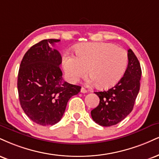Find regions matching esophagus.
Returning <instances> with one entry per match:
<instances>
[{
    "mask_svg": "<svg viewBox=\"0 0 159 159\" xmlns=\"http://www.w3.org/2000/svg\"><path fill=\"white\" fill-rule=\"evenodd\" d=\"M81 93H87V89H86L85 88H84V87H81Z\"/></svg>",
    "mask_w": 159,
    "mask_h": 159,
    "instance_id": "34e87169",
    "label": "esophagus"
}]
</instances>
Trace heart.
<instances>
[{"label": "heart", "instance_id": "b5f03b06", "mask_svg": "<svg viewBox=\"0 0 159 159\" xmlns=\"http://www.w3.org/2000/svg\"><path fill=\"white\" fill-rule=\"evenodd\" d=\"M76 55H66L63 66L68 80L76 82L87 73L89 82L101 89L113 87L123 78L128 64V55L124 49L104 42L79 44Z\"/></svg>", "mask_w": 159, "mask_h": 159}]
</instances>
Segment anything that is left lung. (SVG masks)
I'll return each instance as SVG.
<instances>
[{"instance_id": "1", "label": "left lung", "mask_w": 159, "mask_h": 159, "mask_svg": "<svg viewBox=\"0 0 159 159\" xmlns=\"http://www.w3.org/2000/svg\"><path fill=\"white\" fill-rule=\"evenodd\" d=\"M128 65L123 78L107 91L95 92L100 98L98 106L91 111L93 121L103 127L116 125L133 110L140 89L141 69L133 50L128 49Z\"/></svg>"}]
</instances>
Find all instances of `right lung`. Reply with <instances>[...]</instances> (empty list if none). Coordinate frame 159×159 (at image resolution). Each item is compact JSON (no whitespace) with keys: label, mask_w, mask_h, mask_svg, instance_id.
Wrapping results in <instances>:
<instances>
[{"label":"right lung","mask_w":159,"mask_h":159,"mask_svg":"<svg viewBox=\"0 0 159 159\" xmlns=\"http://www.w3.org/2000/svg\"><path fill=\"white\" fill-rule=\"evenodd\" d=\"M58 39H45L25 53L18 75L20 106L32 121L42 126L60 121L68 101L81 91V87L63 81L62 58L52 48Z\"/></svg>","instance_id":"right-lung-1"}]
</instances>
